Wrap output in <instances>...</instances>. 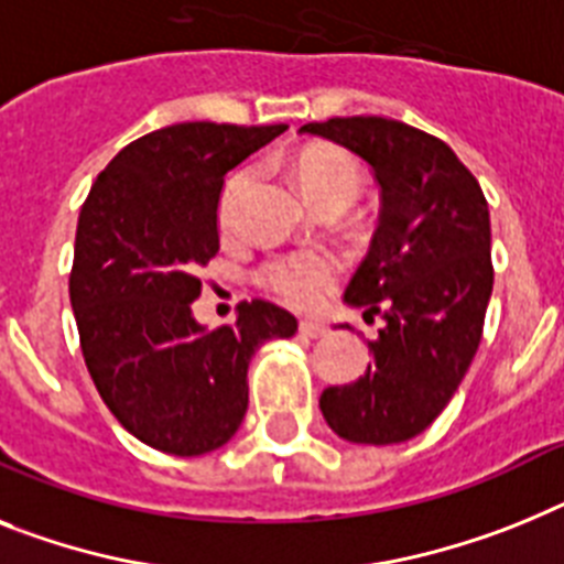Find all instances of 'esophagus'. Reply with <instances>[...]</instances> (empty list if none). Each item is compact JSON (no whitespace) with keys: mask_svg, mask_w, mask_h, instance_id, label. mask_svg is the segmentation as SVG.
<instances>
[{"mask_svg":"<svg viewBox=\"0 0 564 564\" xmlns=\"http://www.w3.org/2000/svg\"><path fill=\"white\" fill-rule=\"evenodd\" d=\"M297 329H301V335H304V338H324L326 335V326L318 324V321H301V324H297Z\"/></svg>","mask_w":564,"mask_h":564,"instance_id":"esophagus-1","label":"esophagus"}]
</instances>
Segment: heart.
Segmentation results:
<instances>
[{"label":"heart","instance_id":"b5f03b06","mask_svg":"<svg viewBox=\"0 0 564 564\" xmlns=\"http://www.w3.org/2000/svg\"><path fill=\"white\" fill-rule=\"evenodd\" d=\"M297 183L304 188L315 206H344L355 203L361 194L364 174L361 165L352 154L340 149H312L297 160ZM252 186V169H238L226 180L224 194H220V224L229 229L238 217V206L243 194ZM267 290L286 301L292 306H315L326 297L340 278V263L326 252H295L286 258L269 260L260 272Z\"/></svg>","mask_w":564,"mask_h":564}]
</instances>
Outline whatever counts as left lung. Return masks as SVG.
<instances>
[{
    "label": "left lung",
    "mask_w": 564,
    "mask_h": 564,
    "mask_svg": "<svg viewBox=\"0 0 564 564\" xmlns=\"http://www.w3.org/2000/svg\"><path fill=\"white\" fill-rule=\"evenodd\" d=\"M301 131L358 154L381 186L370 254L344 295L367 321L384 318L376 364L326 387L321 413L347 442H406L451 404L479 349L494 292L485 194L451 145L399 120L333 117Z\"/></svg>",
    "instance_id": "1"
}]
</instances>
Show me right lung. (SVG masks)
<instances>
[{
  "instance_id": "add662e5",
  "label": "right lung",
  "mask_w": 564,
  "mask_h": 564,
  "mask_svg": "<svg viewBox=\"0 0 564 564\" xmlns=\"http://www.w3.org/2000/svg\"><path fill=\"white\" fill-rule=\"evenodd\" d=\"M286 126L180 122L151 131L97 174L79 209L68 295L99 399L154 451L200 456L238 433L246 370L263 340L297 321L263 297L206 333L192 318L197 269L220 249L226 172Z\"/></svg>"
}]
</instances>
